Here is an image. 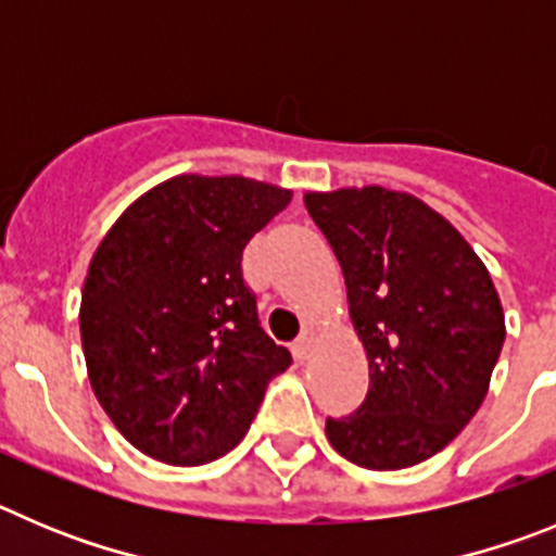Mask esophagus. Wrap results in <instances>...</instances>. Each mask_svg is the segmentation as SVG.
I'll return each instance as SVG.
<instances>
[{
    "mask_svg": "<svg viewBox=\"0 0 556 556\" xmlns=\"http://www.w3.org/2000/svg\"><path fill=\"white\" fill-rule=\"evenodd\" d=\"M313 340H315V329L304 327L299 332V338L293 340V357L296 359H307L309 357V349H313Z\"/></svg>",
    "mask_w": 556,
    "mask_h": 556,
    "instance_id": "34e87169",
    "label": "esophagus"
}]
</instances>
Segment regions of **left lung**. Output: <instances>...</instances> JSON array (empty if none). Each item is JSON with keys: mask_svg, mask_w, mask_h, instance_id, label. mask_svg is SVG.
Masks as SVG:
<instances>
[{"mask_svg": "<svg viewBox=\"0 0 556 556\" xmlns=\"http://www.w3.org/2000/svg\"><path fill=\"white\" fill-rule=\"evenodd\" d=\"M349 290L368 354V393L327 418L349 463L399 471L446 448L482 404L504 346V313L488 268L463 235L409 193H307Z\"/></svg>", "mask_w": 556, "mask_h": 556, "instance_id": "8db88e82", "label": "left lung"}]
</instances>
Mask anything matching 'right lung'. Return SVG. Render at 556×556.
I'll use <instances>...</instances> for the list:
<instances>
[{"label": "right lung", "mask_w": 556, "mask_h": 556, "mask_svg": "<svg viewBox=\"0 0 556 556\" xmlns=\"http://www.w3.org/2000/svg\"><path fill=\"white\" fill-rule=\"evenodd\" d=\"M288 202L274 185L188 174L138 199L99 243L79 307L88 377L149 457L227 454L290 365L243 279V249Z\"/></svg>", "instance_id": "right-lung-1"}]
</instances>
